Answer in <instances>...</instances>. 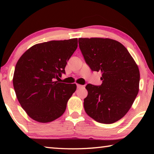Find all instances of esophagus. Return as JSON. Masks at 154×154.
I'll return each instance as SVG.
<instances>
[{
  "mask_svg": "<svg viewBox=\"0 0 154 154\" xmlns=\"http://www.w3.org/2000/svg\"><path fill=\"white\" fill-rule=\"evenodd\" d=\"M77 88H83V85H80V84H77Z\"/></svg>",
  "mask_w": 154,
  "mask_h": 154,
  "instance_id": "1",
  "label": "esophagus"
}]
</instances>
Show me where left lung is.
I'll return each instance as SVG.
<instances>
[{
    "label": "left lung",
    "mask_w": 154,
    "mask_h": 154,
    "mask_svg": "<svg viewBox=\"0 0 154 154\" xmlns=\"http://www.w3.org/2000/svg\"><path fill=\"white\" fill-rule=\"evenodd\" d=\"M79 48L93 71H100L102 84L86 85L85 111L95 121L113 124L130 110L139 93L140 72L121 43L108 38H79Z\"/></svg>",
    "instance_id": "1"
}]
</instances>
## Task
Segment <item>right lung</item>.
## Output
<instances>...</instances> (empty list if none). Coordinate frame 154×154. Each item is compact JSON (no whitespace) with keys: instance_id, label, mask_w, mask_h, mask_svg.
Masks as SVG:
<instances>
[{"instance_id":"obj_1","label":"right lung","mask_w":154,"mask_h":154,"mask_svg":"<svg viewBox=\"0 0 154 154\" xmlns=\"http://www.w3.org/2000/svg\"><path fill=\"white\" fill-rule=\"evenodd\" d=\"M77 38L38 43L27 49L16 64L13 84L20 105L40 123L62 116L75 90V83H59L67 61L76 50Z\"/></svg>"}]
</instances>
